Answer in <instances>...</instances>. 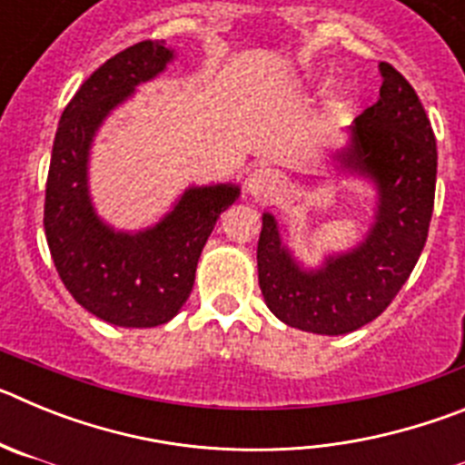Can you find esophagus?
I'll return each instance as SVG.
<instances>
[{
	"label": "esophagus",
	"mask_w": 465,
	"mask_h": 465,
	"mask_svg": "<svg viewBox=\"0 0 465 465\" xmlns=\"http://www.w3.org/2000/svg\"><path fill=\"white\" fill-rule=\"evenodd\" d=\"M283 191V176L277 170H270V167H258L249 174L246 179V193L253 195L256 200H277Z\"/></svg>",
	"instance_id": "obj_1"
}]
</instances>
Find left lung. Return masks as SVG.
I'll return each mask as SVG.
<instances>
[{"label":"left lung","mask_w":465,"mask_h":465,"mask_svg":"<svg viewBox=\"0 0 465 465\" xmlns=\"http://www.w3.org/2000/svg\"><path fill=\"white\" fill-rule=\"evenodd\" d=\"M380 100L354 118L342 146L328 153L338 182L371 183L375 207L361 240L305 265L289 230L262 213L258 283L279 322L319 335H344L391 305L429 237L438 151L429 116L412 85L380 63Z\"/></svg>","instance_id":"1"}]
</instances>
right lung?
Instances as JSON below:
<instances>
[{
	"label": "right lung",
	"mask_w": 465,
	"mask_h": 465,
	"mask_svg": "<svg viewBox=\"0 0 465 465\" xmlns=\"http://www.w3.org/2000/svg\"><path fill=\"white\" fill-rule=\"evenodd\" d=\"M176 60L165 41H142L90 74L64 109L46 183L48 249L74 300L123 328H153L186 305L213 225L240 200L237 183L191 186L153 225L118 230L90 195V155L106 118Z\"/></svg>",
	"instance_id": "1"
}]
</instances>
